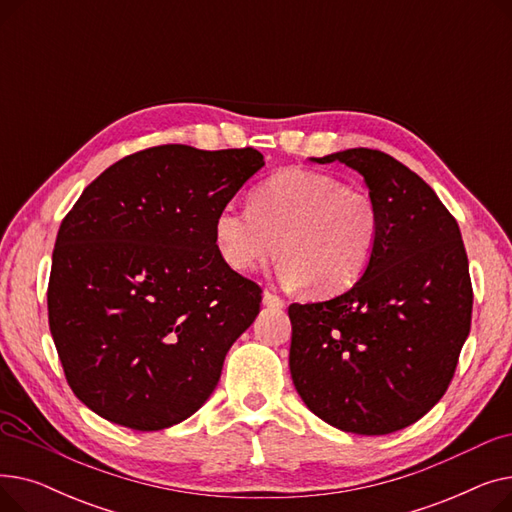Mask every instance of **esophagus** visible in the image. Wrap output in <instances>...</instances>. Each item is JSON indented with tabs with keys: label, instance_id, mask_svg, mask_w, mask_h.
Returning a JSON list of instances; mask_svg holds the SVG:
<instances>
[{
	"label": "esophagus",
	"instance_id": "esophagus-1",
	"mask_svg": "<svg viewBox=\"0 0 512 512\" xmlns=\"http://www.w3.org/2000/svg\"><path fill=\"white\" fill-rule=\"evenodd\" d=\"M263 305L265 307H284V299L278 297V294L272 292V290H265L263 292Z\"/></svg>",
	"mask_w": 512,
	"mask_h": 512
}]
</instances>
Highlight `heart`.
<instances>
[{"mask_svg": "<svg viewBox=\"0 0 512 512\" xmlns=\"http://www.w3.org/2000/svg\"><path fill=\"white\" fill-rule=\"evenodd\" d=\"M382 232V207L369 188L307 168L259 182L249 205L226 203L213 220L220 257L253 272L280 253V278L313 294L351 288L369 267Z\"/></svg>", "mask_w": 512, "mask_h": 512, "instance_id": "obj_1", "label": "heart"}]
</instances>
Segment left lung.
Instances as JSON below:
<instances>
[{
  "label": "left lung",
  "instance_id": "8db88e82",
  "mask_svg": "<svg viewBox=\"0 0 512 512\" xmlns=\"http://www.w3.org/2000/svg\"><path fill=\"white\" fill-rule=\"evenodd\" d=\"M357 170L382 207L378 249L359 282L324 303H292L290 373L326 423L384 436L448 390L471 330L473 288L461 230L423 178L378 149L315 159Z\"/></svg>",
  "mask_w": 512,
  "mask_h": 512
}]
</instances>
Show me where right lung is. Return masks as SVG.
<instances>
[{
    "mask_svg": "<svg viewBox=\"0 0 512 512\" xmlns=\"http://www.w3.org/2000/svg\"><path fill=\"white\" fill-rule=\"evenodd\" d=\"M261 166L253 147H149L99 174L62 220L49 330L68 386L103 419L155 432L218 386L261 288L224 263L213 220Z\"/></svg>",
    "mask_w": 512,
    "mask_h": 512,
    "instance_id": "1",
    "label": "right lung"
}]
</instances>
